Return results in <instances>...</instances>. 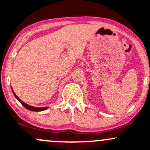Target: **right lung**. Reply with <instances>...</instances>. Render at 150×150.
I'll use <instances>...</instances> for the list:
<instances>
[{
    "mask_svg": "<svg viewBox=\"0 0 150 150\" xmlns=\"http://www.w3.org/2000/svg\"><path fill=\"white\" fill-rule=\"evenodd\" d=\"M12 91L15 97H16V98H17V100H18V101L20 102V103L22 104V105L23 107H25V108H26V109H28V110H30V111H35V112H39V111H43V110H45L46 109H47V107H45V108H35V107H32V106H30V105L25 104V103H23V102L22 101V100H21V99L18 98V97L17 96V95H16L14 93L13 90L12 89Z\"/></svg>",
    "mask_w": 150,
    "mask_h": 150,
    "instance_id": "right-lung-1",
    "label": "right lung"
}]
</instances>
